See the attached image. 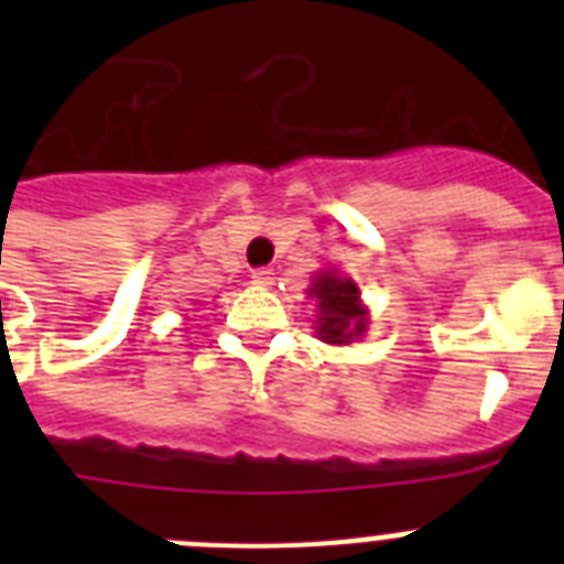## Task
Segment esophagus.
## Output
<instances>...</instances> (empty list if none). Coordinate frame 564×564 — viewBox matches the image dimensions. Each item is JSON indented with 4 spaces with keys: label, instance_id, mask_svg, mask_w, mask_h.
Segmentation results:
<instances>
[{
    "label": "esophagus",
    "instance_id": "1",
    "mask_svg": "<svg viewBox=\"0 0 564 564\" xmlns=\"http://www.w3.org/2000/svg\"><path fill=\"white\" fill-rule=\"evenodd\" d=\"M251 279H253V285H262V288H268V285H273V271L271 268H257V271L251 273Z\"/></svg>",
    "mask_w": 564,
    "mask_h": 564
}]
</instances>
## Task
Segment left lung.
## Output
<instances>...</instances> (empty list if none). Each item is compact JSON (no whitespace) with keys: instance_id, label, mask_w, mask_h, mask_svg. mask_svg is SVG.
<instances>
[{"instance_id":"left-lung-1","label":"left lung","mask_w":564,"mask_h":564,"mask_svg":"<svg viewBox=\"0 0 564 564\" xmlns=\"http://www.w3.org/2000/svg\"><path fill=\"white\" fill-rule=\"evenodd\" d=\"M318 302V338L327 344H347L367 330V316L358 302V288L338 273H322L311 285Z\"/></svg>"}]
</instances>
